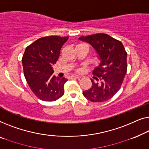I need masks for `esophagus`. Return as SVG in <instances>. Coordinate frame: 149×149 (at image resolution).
I'll use <instances>...</instances> for the list:
<instances>
[{"mask_svg": "<svg viewBox=\"0 0 149 149\" xmlns=\"http://www.w3.org/2000/svg\"><path fill=\"white\" fill-rule=\"evenodd\" d=\"M72 79H79V76H76V75H72V76L70 77Z\"/></svg>", "mask_w": 149, "mask_h": 149, "instance_id": "34e87169", "label": "esophagus"}]
</instances>
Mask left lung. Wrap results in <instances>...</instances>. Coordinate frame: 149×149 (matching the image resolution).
<instances>
[{"label": "left lung", "mask_w": 149, "mask_h": 149, "mask_svg": "<svg viewBox=\"0 0 149 149\" xmlns=\"http://www.w3.org/2000/svg\"><path fill=\"white\" fill-rule=\"evenodd\" d=\"M95 50L100 62L93 72L96 82L83 95L91 102L108 100L117 93L127 72V53L120 41L105 33H96L79 38Z\"/></svg>", "instance_id": "8db88e82"}]
</instances>
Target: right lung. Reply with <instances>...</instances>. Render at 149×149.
I'll list each match as a JSON object with an SVG mask.
<instances>
[{
	"mask_svg": "<svg viewBox=\"0 0 149 149\" xmlns=\"http://www.w3.org/2000/svg\"><path fill=\"white\" fill-rule=\"evenodd\" d=\"M68 36H46L38 39L26 49L22 57L24 76L33 94L44 101H54L64 95L68 79L53 75L62 46Z\"/></svg>",
	"mask_w": 149,
	"mask_h": 149,
	"instance_id": "right-lung-1",
	"label": "right lung"
}]
</instances>
